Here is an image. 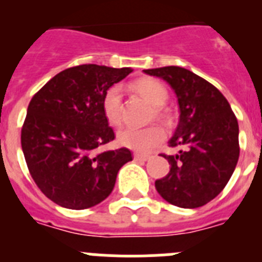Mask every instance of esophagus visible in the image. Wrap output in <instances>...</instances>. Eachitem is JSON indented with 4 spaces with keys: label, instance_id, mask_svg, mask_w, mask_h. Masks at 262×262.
<instances>
[{
    "label": "esophagus",
    "instance_id": "34e87169",
    "mask_svg": "<svg viewBox=\"0 0 262 262\" xmlns=\"http://www.w3.org/2000/svg\"><path fill=\"white\" fill-rule=\"evenodd\" d=\"M151 155H147V154H135L134 155V159L136 161H147V160L151 159Z\"/></svg>",
    "mask_w": 262,
    "mask_h": 262
}]
</instances>
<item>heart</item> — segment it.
Returning <instances> with one entry per match:
<instances>
[{
  "label": "heart",
  "instance_id": "obj_1",
  "mask_svg": "<svg viewBox=\"0 0 262 262\" xmlns=\"http://www.w3.org/2000/svg\"><path fill=\"white\" fill-rule=\"evenodd\" d=\"M134 89L148 102L154 105V115L159 119H165L166 113L163 105L168 99V90L160 81L155 78H142L134 84ZM102 111L106 120L111 126H120L123 120V102H122V90L119 85H113L103 94ZM165 139V133L161 127L149 126L145 128L122 129L118 134V143L122 147L136 152H148L160 145Z\"/></svg>",
  "mask_w": 262,
  "mask_h": 262
}]
</instances>
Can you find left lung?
<instances>
[{"label":"left lung","instance_id":"left-lung-1","mask_svg":"<svg viewBox=\"0 0 262 262\" xmlns=\"http://www.w3.org/2000/svg\"><path fill=\"white\" fill-rule=\"evenodd\" d=\"M163 78L174 90L180 122L169 147H182L177 155L161 154L170 164L155 186L166 202L196 209L226 187L239 160V124L226 97L209 81L181 67L144 69Z\"/></svg>","mask_w":262,"mask_h":262}]
</instances>
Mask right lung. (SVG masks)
I'll return each mask as SVG.
<instances>
[{
  "label": "right lung",
  "instance_id": "right-lung-1",
  "mask_svg": "<svg viewBox=\"0 0 262 262\" xmlns=\"http://www.w3.org/2000/svg\"><path fill=\"white\" fill-rule=\"evenodd\" d=\"M133 72L82 64L61 71L34 94L20 131L27 168L36 186L56 205L93 207L114 189L128 148L103 151L115 134L102 111L111 85Z\"/></svg>",
  "mask_w": 262,
  "mask_h": 262
}]
</instances>
